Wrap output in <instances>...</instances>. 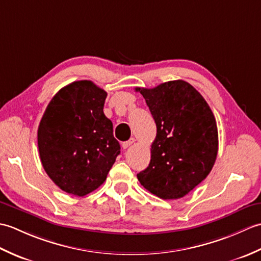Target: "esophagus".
Segmentation results:
<instances>
[{
	"label": "esophagus",
	"mask_w": 261,
	"mask_h": 261,
	"mask_svg": "<svg viewBox=\"0 0 261 261\" xmlns=\"http://www.w3.org/2000/svg\"><path fill=\"white\" fill-rule=\"evenodd\" d=\"M135 139H130V140H127V141H125V142H123L122 143V147H123V149H126V148H129L130 146H132L135 143Z\"/></svg>",
	"instance_id": "34e87169"
}]
</instances>
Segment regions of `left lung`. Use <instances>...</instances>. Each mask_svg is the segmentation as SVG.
Listing matches in <instances>:
<instances>
[{
    "label": "left lung",
    "mask_w": 261,
    "mask_h": 261,
    "mask_svg": "<svg viewBox=\"0 0 261 261\" xmlns=\"http://www.w3.org/2000/svg\"><path fill=\"white\" fill-rule=\"evenodd\" d=\"M157 125L148 167L140 184L163 199L187 195L206 178L218 154V126L208 104L185 81L137 87Z\"/></svg>",
    "instance_id": "obj_1"
}]
</instances>
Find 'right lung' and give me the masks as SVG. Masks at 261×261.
I'll list each match as a JSON object with an SVG mask.
<instances>
[{
    "mask_svg": "<svg viewBox=\"0 0 261 261\" xmlns=\"http://www.w3.org/2000/svg\"><path fill=\"white\" fill-rule=\"evenodd\" d=\"M107 92L77 81L55 95L38 127V148L47 175L76 196L95 191L120 153L113 124L103 112Z\"/></svg>",
    "mask_w": 261,
    "mask_h": 261,
    "instance_id": "1",
    "label": "right lung"
}]
</instances>
